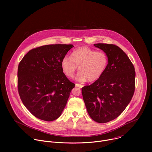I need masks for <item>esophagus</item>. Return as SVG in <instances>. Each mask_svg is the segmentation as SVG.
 <instances>
[{"instance_id":"esophagus-1","label":"esophagus","mask_w":152,"mask_h":152,"mask_svg":"<svg viewBox=\"0 0 152 152\" xmlns=\"http://www.w3.org/2000/svg\"><path fill=\"white\" fill-rule=\"evenodd\" d=\"M76 86H77V87H78V88H82L83 86V85H81V84H78V83H76Z\"/></svg>"}]
</instances>
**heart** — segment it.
<instances>
[{"instance_id":"heart-1","label":"heart","mask_w":152,"mask_h":152,"mask_svg":"<svg viewBox=\"0 0 152 152\" xmlns=\"http://www.w3.org/2000/svg\"><path fill=\"white\" fill-rule=\"evenodd\" d=\"M108 64V57L104 52H97L88 47L75 50L71 57L66 56L61 60V67L66 76L73 77L79 67L76 79L80 82H94L103 75Z\"/></svg>"}]
</instances>
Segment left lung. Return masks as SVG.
Returning a JSON list of instances; mask_svg holds the SVG:
<instances>
[{
    "label": "left lung",
    "mask_w": 152,
    "mask_h": 152,
    "mask_svg": "<svg viewBox=\"0 0 152 152\" xmlns=\"http://www.w3.org/2000/svg\"><path fill=\"white\" fill-rule=\"evenodd\" d=\"M108 57L102 76L82 88L86 110L90 117L104 123L118 117L131 102L135 91V71L127 55L114 45L94 44Z\"/></svg>",
    "instance_id": "obj_1"
}]
</instances>
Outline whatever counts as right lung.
<instances>
[{
    "label": "right lung",
    "instance_id": "1",
    "mask_svg": "<svg viewBox=\"0 0 152 152\" xmlns=\"http://www.w3.org/2000/svg\"><path fill=\"white\" fill-rule=\"evenodd\" d=\"M72 45H49L31 50L18 67V91L35 117L52 121L61 115L75 84L63 73L61 62Z\"/></svg>",
    "mask_w": 152,
    "mask_h": 152
}]
</instances>
